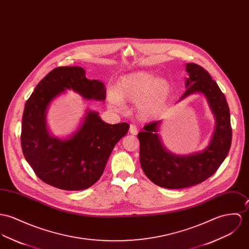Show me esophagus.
Instances as JSON below:
<instances>
[{
    "instance_id": "obj_1",
    "label": "esophagus",
    "mask_w": 249,
    "mask_h": 249,
    "mask_svg": "<svg viewBox=\"0 0 249 249\" xmlns=\"http://www.w3.org/2000/svg\"><path fill=\"white\" fill-rule=\"evenodd\" d=\"M129 132H130V134H132V135H136L137 133H138V129H137V126H136L135 124H130V127H129Z\"/></svg>"
}]
</instances>
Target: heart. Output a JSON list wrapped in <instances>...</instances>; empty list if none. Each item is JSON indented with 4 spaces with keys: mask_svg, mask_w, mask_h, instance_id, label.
I'll list each match as a JSON object with an SVG mask.
<instances>
[{
    "mask_svg": "<svg viewBox=\"0 0 249 249\" xmlns=\"http://www.w3.org/2000/svg\"><path fill=\"white\" fill-rule=\"evenodd\" d=\"M168 94L169 87L164 80H158L148 72H136L116 84L108 94V101L119 109L124 107L122 100L136 103L140 116L150 120L163 109Z\"/></svg>",
    "mask_w": 249,
    "mask_h": 249,
    "instance_id": "heart-1",
    "label": "heart"
}]
</instances>
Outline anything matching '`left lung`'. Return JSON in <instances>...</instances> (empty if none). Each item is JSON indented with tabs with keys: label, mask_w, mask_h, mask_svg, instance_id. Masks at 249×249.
I'll return each mask as SVG.
<instances>
[{
	"label": "left lung",
	"mask_w": 249,
	"mask_h": 249,
	"mask_svg": "<svg viewBox=\"0 0 249 249\" xmlns=\"http://www.w3.org/2000/svg\"><path fill=\"white\" fill-rule=\"evenodd\" d=\"M186 71L189 74L186 91L179 101L196 92L206 97L216 119V128L208 146L202 152L187 156L169 152L157 133L160 121L145 124L143 131L138 134L140 162L144 174L155 184L170 189L189 187L211 177L226 158L232 140L229 107L224 93L201 66L187 64Z\"/></svg>",
	"instance_id": "left-lung-1"
}]
</instances>
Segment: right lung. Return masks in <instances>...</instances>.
Masks as SVG:
<instances>
[{"label": "right lung", "instance_id": "1", "mask_svg": "<svg viewBox=\"0 0 249 249\" xmlns=\"http://www.w3.org/2000/svg\"><path fill=\"white\" fill-rule=\"evenodd\" d=\"M85 74L80 67L54 68L37 85L23 110L21 144L24 158L42 181L64 190H84L98 181L115 144L129 129L127 123L109 124L98 112L89 111L80 128L68 139L48 133L47 107L66 89L89 100L106 99L105 85L89 80Z\"/></svg>", "mask_w": 249, "mask_h": 249}]
</instances>
